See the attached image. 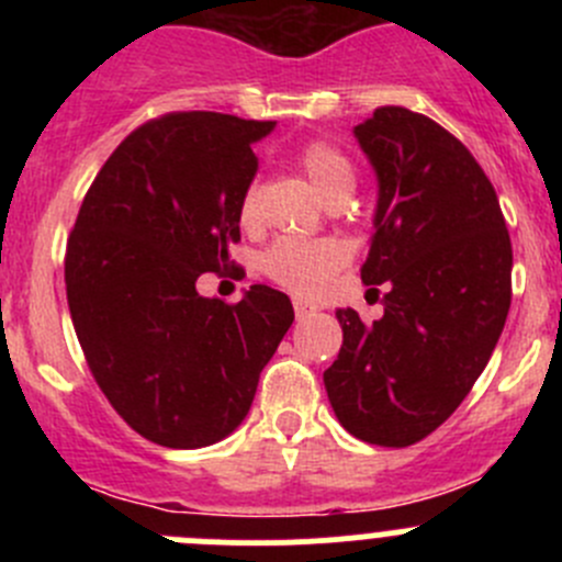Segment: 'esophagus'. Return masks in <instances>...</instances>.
<instances>
[{
	"label": "esophagus",
	"mask_w": 562,
	"mask_h": 562,
	"mask_svg": "<svg viewBox=\"0 0 562 562\" xmlns=\"http://www.w3.org/2000/svg\"><path fill=\"white\" fill-rule=\"evenodd\" d=\"M293 310H296L299 321H304V317H310V315L317 313V304L307 302V299H293Z\"/></svg>",
	"instance_id": "1"
}]
</instances>
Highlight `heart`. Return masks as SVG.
Masks as SVG:
<instances>
[{"instance_id":"obj_1","label":"heart","mask_w":562,"mask_h":562,"mask_svg":"<svg viewBox=\"0 0 562 562\" xmlns=\"http://www.w3.org/2000/svg\"><path fill=\"white\" fill-rule=\"evenodd\" d=\"M299 168L307 173L326 201L353 190V168L348 157L326 140H310L296 155ZM241 225L258 223V187L249 184L239 201ZM348 263V247L337 239H280L263 255V271L299 296H315Z\"/></svg>"}]
</instances>
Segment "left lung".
Segmentation results:
<instances>
[{"label":"left lung","mask_w":562,"mask_h":562,"mask_svg":"<svg viewBox=\"0 0 562 562\" xmlns=\"http://www.w3.org/2000/svg\"><path fill=\"white\" fill-rule=\"evenodd\" d=\"M353 133L378 173L361 280L389 293L381 321L337 310L342 348L323 383L353 438L405 449L484 372L512 307V239L492 181L438 122L383 105Z\"/></svg>","instance_id":"left-lung-1"}]
</instances>
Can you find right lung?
Here are the masks:
<instances>
[{
  "label": "right lung",
  "instance_id": "right-lung-1",
  "mask_svg": "<svg viewBox=\"0 0 562 562\" xmlns=\"http://www.w3.org/2000/svg\"><path fill=\"white\" fill-rule=\"evenodd\" d=\"M274 122L179 111L149 119L94 176L67 239L72 326L94 381L138 435L201 449L245 422L291 299L252 285L225 304L195 291L228 269L252 144Z\"/></svg>",
  "mask_w": 562,
  "mask_h": 562
}]
</instances>
